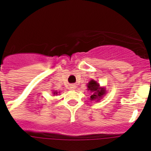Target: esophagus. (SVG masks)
Wrapping results in <instances>:
<instances>
[{
	"mask_svg": "<svg viewBox=\"0 0 151 151\" xmlns=\"http://www.w3.org/2000/svg\"><path fill=\"white\" fill-rule=\"evenodd\" d=\"M76 86L75 85H70V89H72V90H74V89H76Z\"/></svg>",
	"mask_w": 151,
	"mask_h": 151,
	"instance_id": "34e87169",
	"label": "esophagus"
}]
</instances>
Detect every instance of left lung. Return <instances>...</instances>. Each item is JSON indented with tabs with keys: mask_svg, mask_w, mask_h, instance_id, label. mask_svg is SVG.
Returning a JSON list of instances; mask_svg holds the SVG:
<instances>
[{
	"mask_svg": "<svg viewBox=\"0 0 151 151\" xmlns=\"http://www.w3.org/2000/svg\"><path fill=\"white\" fill-rule=\"evenodd\" d=\"M87 88V90L90 92V101H99L106 94V88L101 87L100 84L94 79L88 83Z\"/></svg>",
	"mask_w": 151,
	"mask_h": 151,
	"instance_id": "obj_1",
	"label": "left lung"
}]
</instances>
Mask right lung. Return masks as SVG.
Returning <instances> with one entry per match:
<instances>
[{
    "label": "right lung",
    "instance_id": "right-lung-1",
    "mask_svg": "<svg viewBox=\"0 0 151 151\" xmlns=\"http://www.w3.org/2000/svg\"><path fill=\"white\" fill-rule=\"evenodd\" d=\"M58 93H60V92H58V91H53V94H54V95L57 94H58Z\"/></svg>",
    "mask_w": 151,
    "mask_h": 151
}]
</instances>
